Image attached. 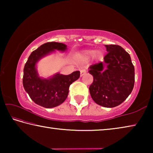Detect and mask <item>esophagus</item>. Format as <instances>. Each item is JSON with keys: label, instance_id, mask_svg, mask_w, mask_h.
<instances>
[{"label": "esophagus", "instance_id": "esophagus-1", "mask_svg": "<svg viewBox=\"0 0 153 153\" xmlns=\"http://www.w3.org/2000/svg\"><path fill=\"white\" fill-rule=\"evenodd\" d=\"M86 73V69H84L82 68L80 69V76H83Z\"/></svg>", "mask_w": 153, "mask_h": 153}]
</instances>
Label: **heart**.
Segmentation results:
<instances>
[{
  "instance_id": "1",
  "label": "heart",
  "mask_w": 153,
  "mask_h": 153,
  "mask_svg": "<svg viewBox=\"0 0 153 153\" xmlns=\"http://www.w3.org/2000/svg\"><path fill=\"white\" fill-rule=\"evenodd\" d=\"M79 56L82 59H85V60H89L93 56H94L96 59H100L102 57V53L100 51H96L94 49H89V50H86L83 51L82 53L80 54Z\"/></svg>"
}]
</instances>
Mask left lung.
I'll use <instances>...</instances> for the list:
<instances>
[{
  "instance_id": "8db88e82",
  "label": "left lung",
  "mask_w": 153,
  "mask_h": 153,
  "mask_svg": "<svg viewBox=\"0 0 153 153\" xmlns=\"http://www.w3.org/2000/svg\"><path fill=\"white\" fill-rule=\"evenodd\" d=\"M104 61L89 67L93 82L89 88L93 100L102 107L121 104L134 88V67L129 54L119 45H105Z\"/></svg>"
}]
</instances>
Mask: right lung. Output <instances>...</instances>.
<instances>
[{
  "instance_id": "add662e5",
  "label": "right lung",
  "mask_w": 153,
  "mask_h": 153,
  "mask_svg": "<svg viewBox=\"0 0 153 153\" xmlns=\"http://www.w3.org/2000/svg\"><path fill=\"white\" fill-rule=\"evenodd\" d=\"M55 50L65 51L67 45L51 42L41 45L33 51L24 69L23 85L30 97L36 104L45 108H53L63 103L68 96L69 86L79 77L76 71L69 75L56 74L49 78H42L36 70L37 62Z\"/></svg>"
}]
</instances>
